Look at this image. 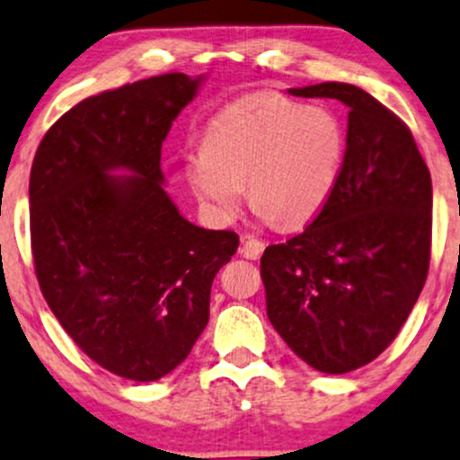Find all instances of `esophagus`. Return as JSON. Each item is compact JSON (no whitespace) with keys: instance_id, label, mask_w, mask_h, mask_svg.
<instances>
[{"instance_id":"1","label":"esophagus","mask_w":460,"mask_h":460,"mask_svg":"<svg viewBox=\"0 0 460 460\" xmlns=\"http://www.w3.org/2000/svg\"><path fill=\"white\" fill-rule=\"evenodd\" d=\"M264 243L260 239H253V236H243V245H241V253L249 260H258L264 252Z\"/></svg>"}]
</instances>
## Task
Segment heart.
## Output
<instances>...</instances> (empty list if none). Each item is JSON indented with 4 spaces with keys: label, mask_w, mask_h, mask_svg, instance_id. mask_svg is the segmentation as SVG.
Listing matches in <instances>:
<instances>
[{
    "label": "heart",
    "mask_w": 460,
    "mask_h": 460,
    "mask_svg": "<svg viewBox=\"0 0 460 460\" xmlns=\"http://www.w3.org/2000/svg\"><path fill=\"white\" fill-rule=\"evenodd\" d=\"M345 155L341 121L322 106L249 95L219 111L200 146L181 155L183 179L215 224H230L247 200L279 228H300L326 207Z\"/></svg>",
    "instance_id": "heart-1"
}]
</instances>
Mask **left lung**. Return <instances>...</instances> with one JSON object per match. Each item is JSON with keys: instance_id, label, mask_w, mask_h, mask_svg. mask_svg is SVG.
Segmentation results:
<instances>
[{"instance_id": "left-lung-1", "label": "left lung", "mask_w": 460, "mask_h": 460, "mask_svg": "<svg viewBox=\"0 0 460 460\" xmlns=\"http://www.w3.org/2000/svg\"><path fill=\"white\" fill-rule=\"evenodd\" d=\"M348 106L337 185L300 234L264 249L266 314L298 358L331 376L376 360L420 296L430 260V172L410 128L348 83L288 89Z\"/></svg>"}]
</instances>
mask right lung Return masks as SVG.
<instances>
[{"label":"right lung","mask_w":460,"mask_h":460,"mask_svg":"<svg viewBox=\"0 0 460 460\" xmlns=\"http://www.w3.org/2000/svg\"><path fill=\"white\" fill-rule=\"evenodd\" d=\"M202 81L172 72L92 95L33 157L40 290L89 358L134 382H155L190 356L215 275L239 247L236 232L187 221L164 190L162 143Z\"/></svg>","instance_id":"obj_1"}]
</instances>
